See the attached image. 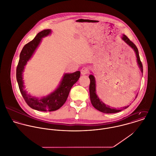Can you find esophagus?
Masks as SVG:
<instances>
[{
  "mask_svg": "<svg viewBox=\"0 0 156 156\" xmlns=\"http://www.w3.org/2000/svg\"><path fill=\"white\" fill-rule=\"evenodd\" d=\"M90 73V68L88 67L87 66H84L81 69V73L82 75H85V74H87Z\"/></svg>",
  "mask_w": 156,
  "mask_h": 156,
  "instance_id": "obj_1",
  "label": "esophagus"
}]
</instances>
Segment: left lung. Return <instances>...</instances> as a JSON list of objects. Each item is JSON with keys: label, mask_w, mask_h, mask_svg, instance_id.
Masks as SVG:
<instances>
[{"label": "left lung", "mask_w": 156, "mask_h": 156, "mask_svg": "<svg viewBox=\"0 0 156 156\" xmlns=\"http://www.w3.org/2000/svg\"><path fill=\"white\" fill-rule=\"evenodd\" d=\"M122 39L129 45L136 52V57H137V63L139 65V66L140 67L142 73H143V65L142 63V62L140 58L139 54V51L136 46V45L131 41L126 36L123 35L122 37ZM89 78L90 79V100L91 102L93 105V106L97 109L98 110L104 112V113H115L121 111V109H116L114 108H111L109 106L106 105L105 104H104L98 97L96 94V81H95V78L93 75H90L89 76ZM129 106L123 107V109H126Z\"/></svg>", "instance_id": "8db88e82"}]
</instances>
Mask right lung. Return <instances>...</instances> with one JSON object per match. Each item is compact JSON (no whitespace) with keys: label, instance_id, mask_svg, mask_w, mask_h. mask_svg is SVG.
I'll use <instances>...</instances> for the list:
<instances>
[{"label":"right lung","instance_id":"1","mask_svg":"<svg viewBox=\"0 0 156 156\" xmlns=\"http://www.w3.org/2000/svg\"><path fill=\"white\" fill-rule=\"evenodd\" d=\"M51 33L50 30H44L39 33L34 39L27 44L20 54V58L16 69V79L20 91L26 103L31 108L41 111H53L59 109L66 102L70 90L79 80L80 72L65 74L60 85L50 95L39 99L27 93L24 90L22 73L25 65L40 44L42 38Z\"/></svg>","mask_w":156,"mask_h":156}]
</instances>
